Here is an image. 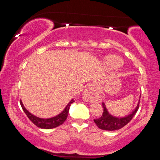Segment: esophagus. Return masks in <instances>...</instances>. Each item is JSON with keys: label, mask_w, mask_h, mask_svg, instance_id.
Instances as JSON below:
<instances>
[{"label": "esophagus", "mask_w": 160, "mask_h": 160, "mask_svg": "<svg viewBox=\"0 0 160 160\" xmlns=\"http://www.w3.org/2000/svg\"><path fill=\"white\" fill-rule=\"evenodd\" d=\"M98 90L94 86H89L83 92V98L87 102H93L97 99Z\"/></svg>", "instance_id": "1"}]
</instances>
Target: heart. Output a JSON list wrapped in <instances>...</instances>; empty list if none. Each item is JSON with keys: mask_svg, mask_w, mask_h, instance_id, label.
Masks as SVG:
<instances>
[{"mask_svg": "<svg viewBox=\"0 0 160 160\" xmlns=\"http://www.w3.org/2000/svg\"><path fill=\"white\" fill-rule=\"evenodd\" d=\"M121 64V61L118 58H116V57L110 58L109 59V61H108V65H109L110 67L113 68L120 66Z\"/></svg>", "mask_w": 160, "mask_h": 160, "instance_id": "heart-1", "label": "heart"}]
</instances>
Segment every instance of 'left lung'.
<instances>
[{
	"label": "left lung",
	"instance_id": "left-lung-1",
	"mask_svg": "<svg viewBox=\"0 0 160 160\" xmlns=\"http://www.w3.org/2000/svg\"><path fill=\"white\" fill-rule=\"evenodd\" d=\"M102 107L103 109H104L102 116L98 118L94 119V121L99 128L105 130V131H112L122 128L123 127L125 126L126 124H128L131 121V119L133 118V116L136 113L137 111L138 110L139 103L137 105L135 109L131 114L123 118H117L111 115L107 110L104 103H102Z\"/></svg>",
	"mask_w": 160,
	"mask_h": 160
}]
</instances>
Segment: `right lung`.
Returning <instances> with one entry per match:
<instances>
[{
  "label": "right lung",
  "instance_id": "1",
  "mask_svg": "<svg viewBox=\"0 0 160 160\" xmlns=\"http://www.w3.org/2000/svg\"><path fill=\"white\" fill-rule=\"evenodd\" d=\"M74 102V99H72L71 101L68 103V104L67 105L66 109H65L60 114L50 118H41L37 117V116L32 115L31 113H29L28 111L25 109L22 101H20V105L22 108L24 112L26 113L27 116H28L29 120H30L35 126H37L40 128L50 129L58 127L64 123V121L66 120V118L68 117V113L69 112L70 104Z\"/></svg>",
  "mask_w": 160,
  "mask_h": 160
}]
</instances>
